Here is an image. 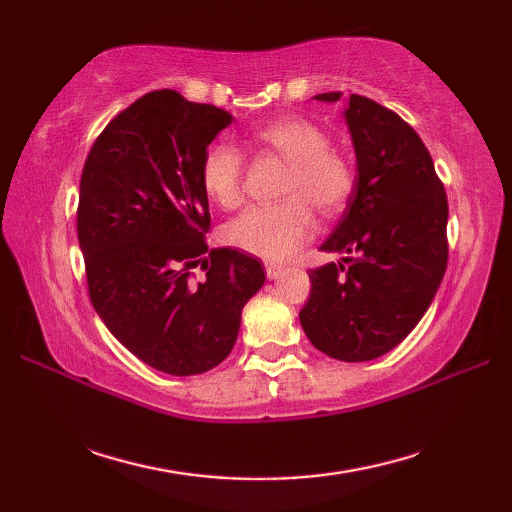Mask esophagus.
<instances>
[{"label": "esophagus", "mask_w": 512, "mask_h": 512, "mask_svg": "<svg viewBox=\"0 0 512 512\" xmlns=\"http://www.w3.org/2000/svg\"><path fill=\"white\" fill-rule=\"evenodd\" d=\"M281 273H284V268L279 264H266V277L268 279H277Z\"/></svg>", "instance_id": "34e87169"}]
</instances>
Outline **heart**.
I'll return each mask as SVG.
<instances>
[{"mask_svg":"<svg viewBox=\"0 0 512 512\" xmlns=\"http://www.w3.org/2000/svg\"><path fill=\"white\" fill-rule=\"evenodd\" d=\"M255 140L290 165L281 187L286 200L250 206L224 228V239L266 262H284L314 235L317 224L309 206L321 217L339 215L352 200L356 171L345 154L330 147L328 132L308 118H277L259 127ZM200 182L217 206H239L244 198V158L239 149L228 143L206 147Z\"/></svg>","mask_w":512,"mask_h":512,"instance_id":"heart-1","label":"heart"}]
</instances>
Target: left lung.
I'll return each mask as SVG.
<instances>
[{
	"mask_svg": "<svg viewBox=\"0 0 512 512\" xmlns=\"http://www.w3.org/2000/svg\"><path fill=\"white\" fill-rule=\"evenodd\" d=\"M339 101L341 92L317 94ZM345 121L358 162L352 200L321 250L339 264L308 270L299 319L312 345L347 363L387 354L416 328L447 270L449 204L429 149L409 123L352 94Z\"/></svg>",
	"mask_w": 512,
	"mask_h": 512,
	"instance_id": "obj_1",
	"label": "left lung"
}]
</instances>
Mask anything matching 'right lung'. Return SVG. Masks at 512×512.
<instances>
[{
  "label": "right lung",
  "instance_id": "right-lung-1",
  "mask_svg": "<svg viewBox=\"0 0 512 512\" xmlns=\"http://www.w3.org/2000/svg\"><path fill=\"white\" fill-rule=\"evenodd\" d=\"M233 116L156 90L116 114L85 160L76 235L94 310L140 361L204 374L231 354L242 310L264 286L259 259L211 248L200 162ZM207 275L190 281V268Z\"/></svg>",
  "mask_w": 512,
  "mask_h": 512
}]
</instances>
